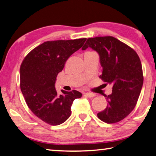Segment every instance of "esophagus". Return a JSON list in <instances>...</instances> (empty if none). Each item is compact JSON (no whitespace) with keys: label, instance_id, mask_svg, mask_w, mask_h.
<instances>
[{"label":"esophagus","instance_id":"1","mask_svg":"<svg viewBox=\"0 0 156 156\" xmlns=\"http://www.w3.org/2000/svg\"><path fill=\"white\" fill-rule=\"evenodd\" d=\"M85 95L87 96V97H89V98H92V97H94V96H95L96 95L94 94H93V93H90V92H87V93H85Z\"/></svg>","mask_w":156,"mask_h":156}]
</instances>
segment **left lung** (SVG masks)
<instances>
[{"label":"left lung","mask_w":156,"mask_h":156,"mask_svg":"<svg viewBox=\"0 0 156 156\" xmlns=\"http://www.w3.org/2000/svg\"><path fill=\"white\" fill-rule=\"evenodd\" d=\"M88 47L99 55L101 80L112 86V94L105 96L107 107L98 117L107 123L120 122L134 109L140 94L144 81L140 59L132 48L111 36L89 38L82 50Z\"/></svg>","instance_id":"obj_1"}]
</instances>
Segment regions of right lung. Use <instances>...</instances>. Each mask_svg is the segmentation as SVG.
Returning <instances> with one entry per match:
<instances>
[{"mask_svg":"<svg viewBox=\"0 0 156 156\" xmlns=\"http://www.w3.org/2000/svg\"><path fill=\"white\" fill-rule=\"evenodd\" d=\"M86 38L48 41L32 50L20 67V87L28 108L34 115L48 124L60 125L70 117L78 91L61 90L55 87L56 77L66 60L79 50Z\"/></svg>","mask_w":156,"mask_h":156,"instance_id":"obj_1","label":"right lung"}]
</instances>
